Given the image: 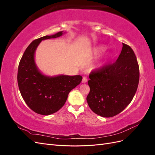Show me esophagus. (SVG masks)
<instances>
[{
  "mask_svg": "<svg viewBox=\"0 0 155 155\" xmlns=\"http://www.w3.org/2000/svg\"><path fill=\"white\" fill-rule=\"evenodd\" d=\"M87 81H88V79H87V78H85V77L83 78V79H82V83H87Z\"/></svg>",
  "mask_w": 155,
  "mask_h": 155,
  "instance_id": "obj_1",
  "label": "esophagus"
}]
</instances>
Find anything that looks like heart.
Returning <instances> with one entry per match:
<instances>
[{
	"label": "heart",
	"mask_w": 155,
	"mask_h": 155,
	"mask_svg": "<svg viewBox=\"0 0 155 155\" xmlns=\"http://www.w3.org/2000/svg\"><path fill=\"white\" fill-rule=\"evenodd\" d=\"M106 50V47L104 46H99L96 47V48H94V50H93V54L94 55H97V54H101L102 52H104V51ZM112 56V54L110 52H108L107 54H106L104 56V59H103L102 61V63H105L106 62H107L108 61H109Z\"/></svg>",
	"instance_id": "1"
}]
</instances>
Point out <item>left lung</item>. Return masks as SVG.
<instances>
[{
    "instance_id": "1",
    "label": "left lung",
    "mask_w": 155,
    "mask_h": 155,
    "mask_svg": "<svg viewBox=\"0 0 155 155\" xmlns=\"http://www.w3.org/2000/svg\"><path fill=\"white\" fill-rule=\"evenodd\" d=\"M139 67L133 49L123 43L116 62L89 75L88 105L105 118L116 116L132 101L139 83Z\"/></svg>"
}]
</instances>
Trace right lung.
<instances>
[{
  "label": "right lung",
  "instance_id": "obj_1",
  "mask_svg": "<svg viewBox=\"0 0 155 155\" xmlns=\"http://www.w3.org/2000/svg\"><path fill=\"white\" fill-rule=\"evenodd\" d=\"M65 33L59 31L32 41L18 64L17 82L21 96L27 105L37 114L50 115L58 111L64 105L69 92L81 82L82 77L79 75L47 76L35 63V51L41 42L57 38Z\"/></svg>",
  "mask_w": 155,
  "mask_h": 155
}]
</instances>
